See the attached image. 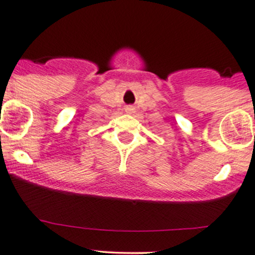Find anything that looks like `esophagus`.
<instances>
[{
    "instance_id": "34e87169",
    "label": "esophagus",
    "mask_w": 255,
    "mask_h": 255,
    "mask_svg": "<svg viewBox=\"0 0 255 255\" xmlns=\"http://www.w3.org/2000/svg\"><path fill=\"white\" fill-rule=\"evenodd\" d=\"M126 111H127V112H133V111H134V107H133V106H128L127 109H126Z\"/></svg>"
}]
</instances>
